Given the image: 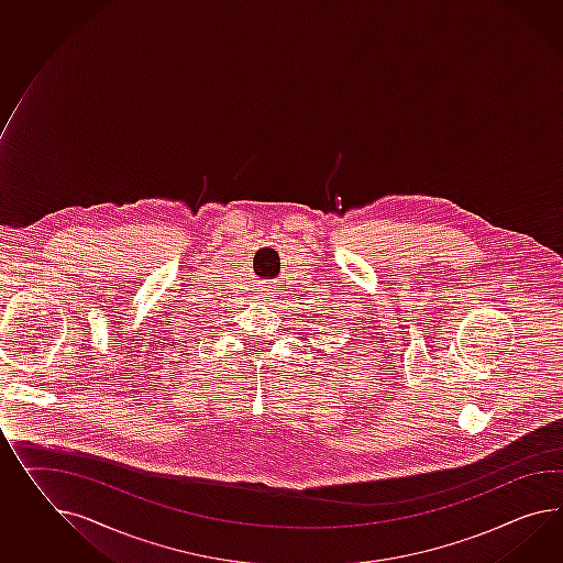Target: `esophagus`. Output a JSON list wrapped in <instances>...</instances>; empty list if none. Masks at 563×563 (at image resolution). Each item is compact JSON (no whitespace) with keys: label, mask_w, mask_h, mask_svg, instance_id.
I'll return each instance as SVG.
<instances>
[{"label":"esophagus","mask_w":563,"mask_h":563,"mask_svg":"<svg viewBox=\"0 0 563 563\" xmlns=\"http://www.w3.org/2000/svg\"><path fill=\"white\" fill-rule=\"evenodd\" d=\"M261 294H263V296H269V294H272V286H263Z\"/></svg>","instance_id":"1"}]
</instances>
